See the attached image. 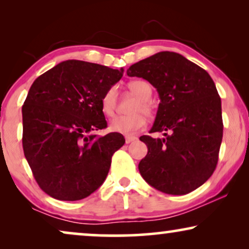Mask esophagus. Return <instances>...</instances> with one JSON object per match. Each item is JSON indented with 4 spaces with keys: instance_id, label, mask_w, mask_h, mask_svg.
<instances>
[{
    "instance_id": "esophagus-1",
    "label": "esophagus",
    "mask_w": 249,
    "mask_h": 249,
    "mask_svg": "<svg viewBox=\"0 0 249 249\" xmlns=\"http://www.w3.org/2000/svg\"><path fill=\"white\" fill-rule=\"evenodd\" d=\"M136 139H137V137H135V136H125V142H127V144L131 142H135Z\"/></svg>"
}]
</instances>
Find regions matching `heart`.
I'll return each instance as SVG.
<instances>
[{"label": "heart", "mask_w": 249, "mask_h": 249, "mask_svg": "<svg viewBox=\"0 0 249 249\" xmlns=\"http://www.w3.org/2000/svg\"><path fill=\"white\" fill-rule=\"evenodd\" d=\"M129 90L139 98L135 104L130 115H121L111 121L110 127L113 131L121 132V134H132V132L141 130L146 124V116L151 117L153 114V107L149 100L152 97V87L145 80H132L128 84ZM118 100V88L117 86L108 87L103 96L101 98V108L105 117L111 118L115 113Z\"/></svg>", "instance_id": "heart-1"}]
</instances>
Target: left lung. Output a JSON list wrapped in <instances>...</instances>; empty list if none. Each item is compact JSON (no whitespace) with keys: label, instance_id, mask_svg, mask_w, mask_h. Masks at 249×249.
<instances>
[{"label":"left lung","instance_id":"obj_1","mask_svg":"<svg viewBox=\"0 0 249 249\" xmlns=\"http://www.w3.org/2000/svg\"><path fill=\"white\" fill-rule=\"evenodd\" d=\"M129 77L144 78L158 90L160 102L149 132L142 136L147 155L138 169L160 192L185 195L198 188L216 168L223 136L221 98L210 74L185 56L159 52L132 64Z\"/></svg>","mask_w":249,"mask_h":249}]
</instances>
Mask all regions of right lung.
<instances>
[{"mask_svg": "<svg viewBox=\"0 0 249 249\" xmlns=\"http://www.w3.org/2000/svg\"><path fill=\"white\" fill-rule=\"evenodd\" d=\"M124 69L68 60L34 81L22 105V147L34 178L47 195L79 200L107 178L114 152L124 144L107 127L101 98Z\"/></svg>", "mask_w": 249, "mask_h": 249, "instance_id": "1", "label": "right lung"}]
</instances>
